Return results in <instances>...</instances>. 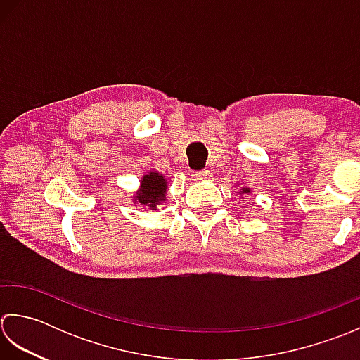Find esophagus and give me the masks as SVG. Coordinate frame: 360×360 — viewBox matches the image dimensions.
<instances>
[{"instance_id": "1", "label": "esophagus", "mask_w": 360, "mask_h": 360, "mask_svg": "<svg viewBox=\"0 0 360 360\" xmlns=\"http://www.w3.org/2000/svg\"><path fill=\"white\" fill-rule=\"evenodd\" d=\"M210 175V171H207V169H203V171H195V172H193V177H194V180H207V177Z\"/></svg>"}]
</instances>
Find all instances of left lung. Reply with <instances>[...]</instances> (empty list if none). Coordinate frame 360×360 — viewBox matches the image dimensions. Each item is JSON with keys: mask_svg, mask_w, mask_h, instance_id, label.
Segmentation results:
<instances>
[{"mask_svg": "<svg viewBox=\"0 0 360 360\" xmlns=\"http://www.w3.org/2000/svg\"><path fill=\"white\" fill-rule=\"evenodd\" d=\"M247 193H250V189H248V188H244L240 191V194H247Z\"/></svg>", "mask_w": 360, "mask_h": 360, "instance_id": "obj_1", "label": "left lung"}]
</instances>
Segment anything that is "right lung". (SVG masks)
Returning <instances> with one entry per match:
<instances>
[{"mask_svg": "<svg viewBox=\"0 0 360 360\" xmlns=\"http://www.w3.org/2000/svg\"><path fill=\"white\" fill-rule=\"evenodd\" d=\"M167 181L163 175L157 171L144 175L141 180V191L136 193L134 199L141 205H146L150 210H157V205L166 200Z\"/></svg>", "mask_w": 360, "mask_h": 360, "instance_id": "add662e5", "label": "right lung"}]
</instances>
